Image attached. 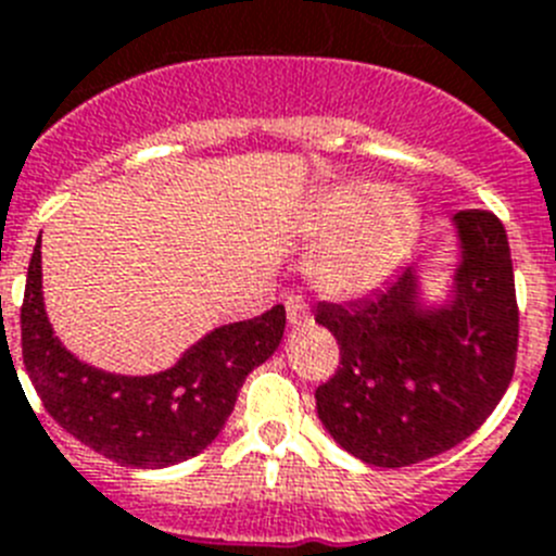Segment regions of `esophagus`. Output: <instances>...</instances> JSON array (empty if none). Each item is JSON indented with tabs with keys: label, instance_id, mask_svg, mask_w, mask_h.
Masks as SVG:
<instances>
[{
	"label": "esophagus",
	"instance_id": "obj_1",
	"mask_svg": "<svg viewBox=\"0 0 556 556\" xmlns=\"http://www.w3.org/2000/svg\"><path fill=\"white\" fill-rule=\"evenodd\" d=\"M285 313H288V325L291 327H302L311 321V307L299 293H288L285 296Z\"/></svg>",
	"mask_w": 556,
	"mask_h": 556
}]
</instances>
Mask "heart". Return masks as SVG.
<instances>
[{
	"instance_id": "b5f03b06",
	"label": "heart",
	"mask_w": 556,
	"mask_h": 556,
	"mask_svg": "<svg viewBox=\"0 0 556 556\" xmlns=\"http://www.w3.org/2000/svg\"><path fill=\"white\" fill-rule=\"evenodd\" d=\"M419 206L403 190L352 178L313 210L311 235L325 240L313 257V279L330 296H361L397 271L412 251Z\"/></svg>"
}]
</instances>
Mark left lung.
I'll use <instances>...</instances> for the list:
<instances>
[{"mask_svg":"<svg viewBox=\"0 0 556 556\" xmlns=\"http://www.w3.org/2000/svg\"><path fill=\"white\" fill-rule=\"evenodd\" d=\"M456 226L462 265L445 311H417L412 268L358 302L316 307L341 364L316 389L318 419L366 465L408 467L456 447L515 375L518 299L504 224L490 210H462Z\"/></svg>","mask_w":556,"mask_h":556,"instance_id":"left-lung-1","label":"left lung"}]
</instances>
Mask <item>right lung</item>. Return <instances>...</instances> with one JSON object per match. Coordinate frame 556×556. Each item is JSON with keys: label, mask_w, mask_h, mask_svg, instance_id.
<instances>
[{"label": "right lung", "mask_w": 556, "mask_h": 556, "mask_svg": "<svg viewBox=\"0 0 556 556\" xmlns=\"http://www.w3.org/2000/svg\"><path fill=\"white\" fill-rule=\"evenodd\" d=\"M285 307L218 327L173 369L125 378L66 352L41 302V238L33 249L22 302V361L47 414L77 442L123 467L178 465L204 451L229 419L245 375L274 355Z\"/></svg>", "instance_id": "1"}]
</instances>
